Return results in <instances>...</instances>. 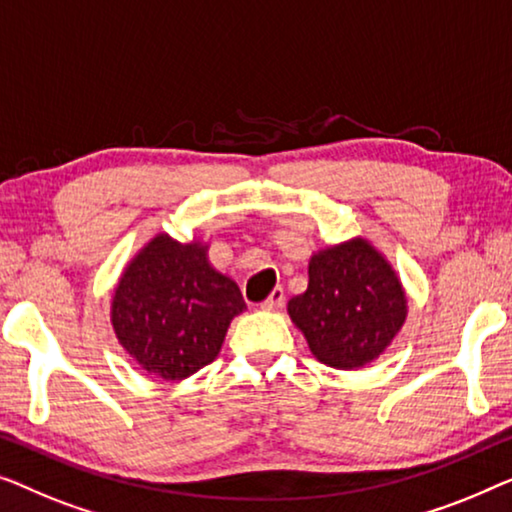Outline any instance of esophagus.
I'll return each instance as SVG.
<instances>
[{
  "label": "esophagus",
  "mask_w": 512,
  "mask_h": 512,
  "mask_svg": "<svg viewBox=\"0 0 512 512\" xmlns=\"http://www.w3.org/2000/svg\"><path fill=\"white\" fill-rule=\"evenodd\" d=\"M283 301H285V292H283V287H273L269 297H266V299L262 301V308H264V311H273V308L283 306Z\"/></svg>",
  "instance_id": "esophagus-1"
}]
</instances>
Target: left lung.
<instances>
[{"label":"left lung","instance_id":"left-lung-1","mask_svg":"<svg viewBox=\"0 0 512 512\" xmlns=\"http://www.w3.org/2000/svg\"><path fill=\"white\" fill-rule=\"evenodd\" d=\"M287 313L308 348L334 369H359L383 352L406 320L397 273L362 239L322 250L308 264V290Z\"/></svg>","mask_w":512,"mask_h":512}]
</instances>
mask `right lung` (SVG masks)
Here are the masks:
<instances>
[{"mask_svg":"<svg viewBox=\"0 0 512 512\" xmlns=\"http://www.w3.org/2000/svg\"><path fill=\"white\" fill-rule=\"evenodd\" d=\"M239 285L208 264L199 243L155 236L115 287L111 320L129 355L148 373L183 380L211 364L234 315Z\"/></svg>","mask_w":512,"mask_h":512,"instance_id":"right-lung-1","label":"right lung"}]
</instances>
